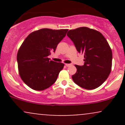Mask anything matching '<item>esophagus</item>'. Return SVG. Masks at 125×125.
Wrapping results in <instances>:
<instances>
[{
    "label": "esophagus",
    "mask_w": 125,
    "mask_h": 125,
    "mask_svg": "<svg viewBox=\"0 0 125 125\" xmlns=\"http://www.w3.org/2000/svg\"><path fill=\"white\" fill-rule=\"evenodd\" d=\"M66 64V66L67 67H69V66H71L72 65V64H70V63H67V64Z\"/></svg>",
    "instance_id": "obj_1"
}]
</instances>
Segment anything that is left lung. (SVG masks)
<instances>
[{
	"label": "left lung",
	"mask_w": 125,
	"mask_h": 125,
	"mask_svg": "<svg viewBox=\"0 0 125 125\" xmlns=\"http://www.w3.org/2000/svg\"><path fill=\"white\" fill-rule=\"evenodd\" d=\"M67 36L84 58L83 65H75L77 72L72 77L73 81L85 89L100 86L109 75L112 63V52L106 39L99 31L87 27L70 30Z\"/></svg>",
	"instance_id": "1"
}]
</instances>
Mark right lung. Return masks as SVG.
Returning <instances> with one entry per match:
<instances>
[{"label": "right lung", "mask_w": 125, "mask_h": 125, "mask_svg": "<svg viewBox=\"0 0 125 125\" xmlns=\"http://www.w3.org/2000/svg\"><path fill=\"white\" fill-rule=\"evenodd\" d=\"M67 31L42 29L31 33L21 44L17 54L19 72L31 89L43 90L56 81L64 64L51 61L48 56L55 52Z\"/></svg>", "instance_id": "obj_1"}]
</instances>
